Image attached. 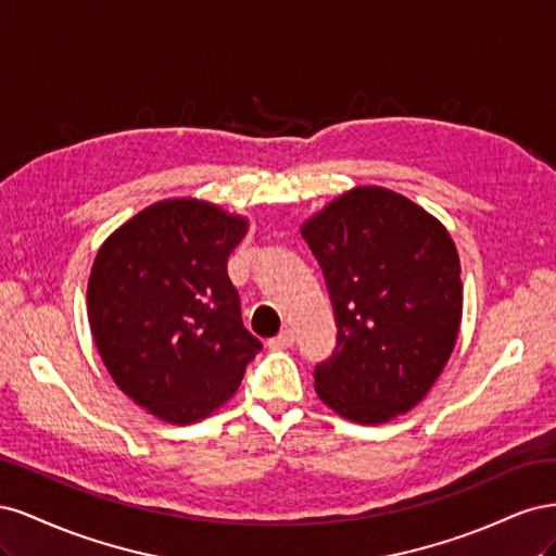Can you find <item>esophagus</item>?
Here are the masks:
<instances>
[{
	"instance_id": "esophagus-1",
	"label": "esophagus",
	"mask_w": 556,
	"mask_h": 556,
	"mask_svg": "<svg viewBox=\"0 0 556 556\" xmlns=\"http://www.w3.org/2000/svg\"><path fill=\"white\" fill-rule=\"evenodd\" d=\"M294 345V331L292 329H285L278 336H274L271 341H268V348L271 350H288Z\"/></svg>"
}]
</instances>
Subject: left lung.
Listing matches in <instances>:
<instances>
[{
	"mask_svg": "<svg viewBox=\"0 0 556 556\" xmlns=\"http://www.w3.org/2000/svg\"><path fill=\"white\" fill-rule=\"evenodd\" d=\"M323 266L339 327L315 368L325 406L382 425L422 401L457 343L462 264L445 225L378 185L336 197L301 225Z\"/></svg>",
	"mask_w": 556,
	"mask_h": 556,
	"instance_id": "8db88e82",
	"label": "left lung"
}]
</instances>
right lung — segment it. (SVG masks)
<instances>
[{"mask_svg":"<svg viewBox=\"0 0 556 556\" xmlns=\"http://www.w3.org/2000/svg\"><path fill=\"white\" fill-rule=\"evenodd\" d=\"M248 217L162 199L117 227L88 280L92 339L113 382L150 415L192 425L237 394L262 350L241 323L227 260Z\"/></svg>","mask_w":556,"mask_h":556,"instance_id":"obj_1","label":"right lung"}]
</instances>
